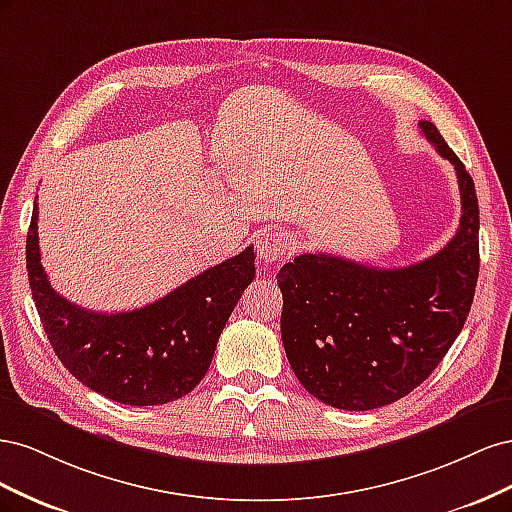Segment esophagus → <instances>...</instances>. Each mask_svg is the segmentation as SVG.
<instances>
[{"instance_id":"esophagus-1","label":"esophagus","mask_w":512,"mask_h":512,"mask_svg":"<svg viewBox=\"0 0 512 512\" xmlns=\"http://www.w3.org/2000/svg\"><path fill=\"white\" fill-rule=\"evenodd\" d=\"M256 250L262 262H275L292 250V239L288 237V232L267 230L256 239Z\"/></svg>"}]
</instances>
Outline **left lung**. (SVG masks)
<instances>
[{
  "label": "left lung",
  "mask_w": 512,
  "mask_h": 512,
  "mask_svg": "<svg viewBox=\"0 0 512 512\" xmlns=\"http://www.w3.org/2000/svg\"><path fill=\"white\" fill-rule=\"evenodd\" d=\"M418 126L457 170L461 220L446 247L401 269L303 254L277 273L288 363L307 393L339 410H374L412 393L472 307L480 267L474 181L431 121Z\"/></svg>",
  "instance_id": "8db88e82"
}]
</instances>
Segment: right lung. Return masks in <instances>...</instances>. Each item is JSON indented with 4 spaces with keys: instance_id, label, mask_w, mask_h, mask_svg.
Returning <instances> with one entry per match:
<instances>
[{
    "instance_id": "add662e5",
    "label": "right lung",
    "mask_w": 512,
    "mask_h": 512,
    "mask_svg": "<svg viewBox=\"0 0 512 512\" xmlns=\"http://www.w3.org/2000/svg\"><path fill=\"white\" fill-rule=\"evenodd\" d=\"M27 277L46 337L70 374L126 406H160L205 378L220 333L252 284L254 247H245L166 297L121 314H98L51 288L40 262L38 203L25 245Z\"/></svg>"
}]
</instances>
